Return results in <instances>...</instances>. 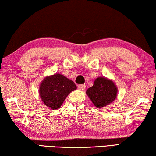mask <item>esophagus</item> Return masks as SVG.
<instances>
[{
  "instance_id": "obj_1",
  "label": "esophagus",
  "mask_w": 156,
  "mask_h": 156,
  "mask_svg": "<svg viewBox=\"0 0 156 156\" xmlns=\"http://www.w3.org/2000/svg\"><path fill=\"white\" fill-rule=\"evenodd\" d=\"M78 88L80 90H83L86 88V85L85 84H80V85L78 86Z\"/></svg>"
}]
</instances>
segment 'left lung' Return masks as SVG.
Segmentation results:
<instances>
[{
	"label": "left lung",
	"instance_id": "left-lung-1",
	"mask_svg": "<svg viewBox=\"0 0 156 156\" xmlns=\"http://www.w3.org/2000/svg\"><path fill=\"white\" fill-rule=\"evenodd\" d=\"M86 95L98 108L112 103L117 98V88L113 81L99 76L93 86L86 90Z\"/></svg>",
	"mask_w": 156,
	"mask_h": 156
}]
</instances>
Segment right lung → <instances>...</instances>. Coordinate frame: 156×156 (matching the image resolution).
Returning <instances> with one entry per match:
<instances>
[{"instance_id": "1", "label": "right lung", "mask_w": 156, "mask_h": 156, "mask_svg": "<svg viewBox=\"0 0 156 156\" xmlns=\"http://www.w3.org/2000/svg\"><path fill=\"white\" fill-rule=\"evenodd\" d=\"M76 86L72 80L61 74L46 76L39 87V95L43 104L52 110L59 108L70 93L75 90Z\"/></svg>"}]
</instances>
